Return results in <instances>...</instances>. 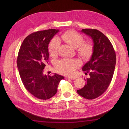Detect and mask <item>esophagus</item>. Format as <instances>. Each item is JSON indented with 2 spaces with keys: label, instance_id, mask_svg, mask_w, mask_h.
Listing matches in <instances>:
<instances>
[{
  "label": "esophagus",
  "instance_id": "obj_1",
  "mask_svg": "<svg viewBox=\"0 0 129 129\" xmlns=\"http://www.w3.org/2000/svg\"><path fill=\"white\" fill-rule=\"evenodd\" d=\"M68 78L70 80H75L76 77L75 76H72V77H68Z\"/></svg>",
  "mask_w": 129,
  "mask_h": 129
}]
</instances>
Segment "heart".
<instances>
[{
  "label": "heart",
  "instance_id": "obj_1",
  "mask_svg": "<svg viewBox=\"0 0 129 129\" xmlns=\"http://www.w3.org/2000/svg\"><path fill=\"white\" fill-rule=\"evenodd\" d=\"M62 38L74 48H77L79 55L84 60L91 57L93 51V46L90 42H84V38L80 34L74 30H70L62 34ZM61 42L59 38L54 37L49 44V50L52 55H55L58 52ZM81 64L79 60L76 59L63 58L58 61L56 64L57 71L64 75H72L76 68Z\"/></svg>",
  "mask_w": 129,
  "mask_h": 129
}]
</instances>
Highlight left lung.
Masks as SVG:
<instances>
[{
  "mask_svg": "<svg viewBox=\"0 0 129 129\" xmlns=\"http://www.w3.org/2000/svg\"><path fill=\"white\" fill-rule=\"evenodd\" d=\"M81 31L92 39L93 51L82 67L90 77L84 79L86 84L77 92L85 99L92 100L103 94L110 85L115 71L116 53L109 39L99 30L87 28Z\"/></svg>",
  "mask_w": 129,
  "mask_h": 129,
  "instance_id": "obj_1",
  "label": "left lung"
}]
</instances>
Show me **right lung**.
<instances>
[{"label": "right lung", "instance_id": "obj_1", "mask_svg": "<svg viewBox=\"0 0 129 129\" xmlns=\"http://www.w3.org/2000/svg\"><path fill=\"white\" fill-rule=\"evenodd\" d=\"M58 32V29H49L33 33L25 39L19 49L17 63L22 83L27 91L40 100L55 95L58 83L64 79L57 74H44L49 58V43Z\"/></svg>", "mask_w": 129, "mask_h": 129}]
</instances>
